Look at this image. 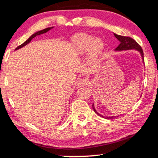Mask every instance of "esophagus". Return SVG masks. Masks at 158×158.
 Returning a JSON list of instances; mask_svg holds the SVG:
<instances>
[{"instance_id": "34e87169", "label": "esophagus", "mask_w": 158, "mask_h": 158, "mask_svg": "<svg viewBox=\"0 0 158 158\" xmlns=\"http://www.w3.org/2000/svg\"><path fill=\"white\" fill-rule=\"evenodd\" d=\"M87 84V80L85 78H81L78 80V81L77 82V87H82L85 85Z\"/></svg>"}]
</instances>
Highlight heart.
I'll return each mask as SVG.
<instances>
[{
  "instance_id": "b5f03b06",
  "label": "heart",
  "mask_w": 158,
  "mask_h": 158,
  "mask_svg": "<svg viewBox=\"0 0 158 158\" xmlns=\"http://www.w3.org/2000/svg\"><path fill=\"white\" fill-rule=\"evenodd\" d=\"M73 47L75 52L78 55H83L87 52L88 61L93 64L102 55L105 44L101 38L94 37L88 34L82 33L74 37Z\"/></svg>"
}]
</instances>
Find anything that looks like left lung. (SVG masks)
I'll use <instances>...</instances> for the list:
<instances>
[{
	"label": "left lung",
	"instance_id": "left-lung-1",
	"mask_svg": "<svg viewBox=\"0 0 158 158\" xmlns=\"http://www.w3.org/2000/svg\"><path fill=\"white\" fill-rule=\"evenodd\" d=\"M114 37L120 42L119 45H118V47L115 48L116 52H121V51L135 49L140 52V55H141L143 61H144L143 52L142 48L140 47V46L138 44L135 42L134 40H133L132 38H131L129 37H124V36H121V35H116V34H115V33H114ZM93 108L94 111H95V113L97 114L102 116V117L108 118V119L109 118H110L111 119V118H113L114 117H115V116H104L103 115H101L100 114H99L98 111H97V110H95V108H94V104H93Z\"/></svg>",
	"mask_w": 158,
	"mask_h": 158
}]
</instances>
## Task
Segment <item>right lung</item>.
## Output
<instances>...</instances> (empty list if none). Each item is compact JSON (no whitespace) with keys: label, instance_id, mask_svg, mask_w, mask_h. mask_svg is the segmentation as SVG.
<instances>
[{"label":"right lung","instance_id":"add662e5","mask_svg":"<svg viewBox=\"0 0 158 158\" xmlns=\"http://www.w3.org/2000/svg\"><path fill=\"white\" fill-rule=\"evenodd\" d=\"M53 28V27H48V28H46V29H44V30H40V31H37V32H35V34H33L31 36V37L28 39L27 40V41H25V42H24L23 44H21V45H20V46H18V47H17L16 48H15V50H18V49H19V48H22V47H25V46H26L27 44H29L30 43L31 41V40H32L33 38H35L36 36H37V35H42V34H44V33H46V32H47L48 31H49L51 29H52Z\"/></svg>","mask_w":158,"mask_h":158}]
</instances>
